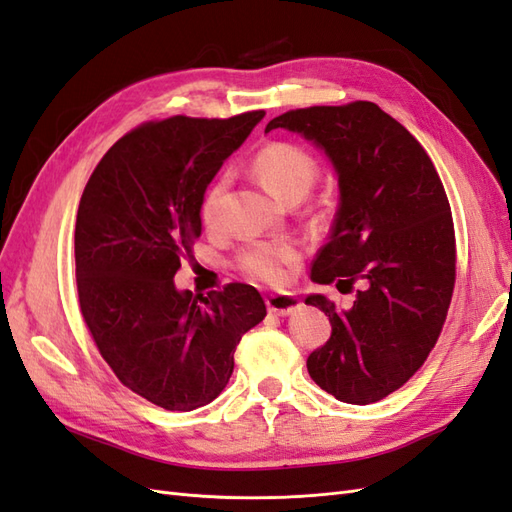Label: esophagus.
<instances>
[{"mask_svg": "<svg viewBox=\"0 0 512 512\" xmlns=\"http://www.w3.org/2000/svg\"><path fill=\"white\" fill-rule=\"evenodd\" d=\"M266 305L274 316H290L292 311L300 307V300L292 294H270L266 296Z\"/></svg>", "mask_w": 512, "mask_h": 512, "instance_id": "1", "label": "esophagus"}]
</instances>
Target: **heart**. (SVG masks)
<instances>
[{"instance_id":"obj_1","label":"heart","mask_w":512,"mask_h":512,"mask_svg":"<svg viewBox=\"0 0 512 512\" xmlns=\"http://www.w3.org/2000/svg\"><path fill=\"white\" fill-rule=\"evenodd\" d=\"M255 175L264 181V186L279 196L281 201L292 203L305 199L320 175V166L309 151L292 142H270L261 147L253 162ZM227 177H218L209 183L201 196L199 216L207 229L220 227L222 203H225ZM300 259V248L292 240L281 242H257L240 253L238 266L248 277L270 285H281L287 272Z\"/></svg>"}]
</instances>
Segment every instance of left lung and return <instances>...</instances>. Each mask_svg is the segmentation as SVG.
Wrapping results in <instances>:
<instances>
[{"instance_id": "1", "label": "left lung", "mask_w": 512, "mask_h": 512, "mask_svg": "<svg viewBox=\"0 0 512 512\" xmlns=\"http://www.w3.org/2000/svg\"><path fill=\"white\" fill-rule=\"evenodd\" d=\"M298 131L335 166L339 207L311 279L359 285L350 309L322 294L331 337L307 359L309 376L348 404H372L422 368L441 335L456 281L448 196L428 153L372 101L290 110L266 125Z\"/></svg>"}]
</instances>
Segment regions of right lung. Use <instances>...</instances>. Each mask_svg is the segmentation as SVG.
I'll return each mask as SVG.
<instances>
[{
    "label": "right lung",
    "mask_w": 512,
    "mask_h": 512,
    "mask_svg": "<svg viewBox=\"0 0 512 512\" xmlns=\"http://www.w3.org/2000/svg\"><path fill=\"white\" fill-rule=\"evenodd\" d=\"M264 116L142 123L101 157L77 209L84 322L116 378L166 411L218 398L233 374L235 346L266 318L253 285L194 296L173 281L201 235L209 181Z\"/></svg>",
    "instance_id": "obj_1"
}]
</instances>
